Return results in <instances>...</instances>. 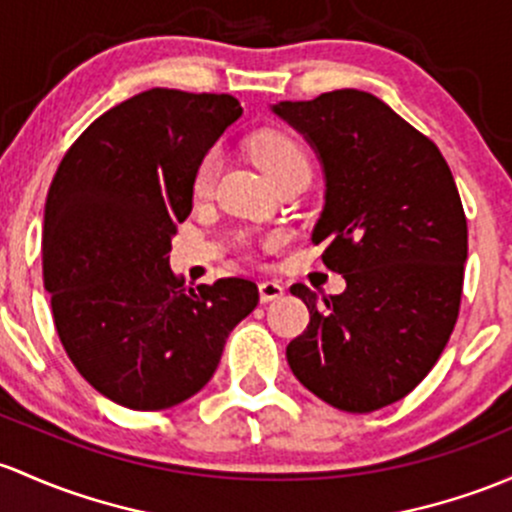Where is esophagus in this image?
Returning a JSON list of instances; mask_svg holds the SVG:
<instances>
[{"mask_svg":"<svg viewBox=\"0 0 512 512\" xmlns=\"http://www.w3.org/2000/svg\"><path fill=\"white\" fill-rule=\"evenodd\" d=\"M284 294V287L279 282H274V279H265V282H260V301L262 304H270V301L279 299Z\"/></svg>","mask_w":512,"mask_h":512,"instance_id":"esophagus-1","label":"esophagus"}]
</instances>
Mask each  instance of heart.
<instances>
[{"mask_svg": "<svg viewBox=\"0 0 512 512\" xmlns=\"http://www.w3.org/2000/svg\"><path fill=\"white\" fill-rule=\"evenodd\" d=\"M250 154L257 164L262 166L267 176L279 184L287 176L297 174V171H309V154L301 147L297 139L287 132H277V129H267L252 137ZM220 171V152L211 149L201 157L196 164L191 179V193L193 198H208L213 193L215 179Z\"/></svg>", "mask_w": 512, "mask_h": 512, "instance_id": "heart-1", "label": "heart"}]
</instances>
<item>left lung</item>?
<instances>
[{
  "label": "left lung",
  "mask_w": 512,
  "mask_h": 512,
  "mask_svg": "<svg viewBox=\"0 0 512 512\" xmlns=\"http://www.w3.org/2000/svg\"><path fill=\"white\" fill-rule=\"evenodd\" d=\"M272 112L319 154L326 203L311 240L346 279L324 301L292 287L311 319L289 368L331 407L380 410L422 383L459 319L469 230L454 176L432 139L363 90Z\"/></svg>",
  "instance_id": "left-lung-1"
}]
</instances>
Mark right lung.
Segmentation results:
<instances>
[{"label": "right lung", "mask_w": 512, "mask_h": 512, "mask_svg": "<svg viewBox=\"0 0 512 512\" xmlns=\"http://www.w3.org/2000/svg\"><path fill=\"white\" fill-rule=\"evenodd\" d=\"M242 115L233 95L152 88L100 115L68 149L43 211V284L68 358L139 412L196 395L260 301L228 277L184 287L169 267L203 154Z\"/></svg>", "instance_id": "add662e5"}]
</instances>
